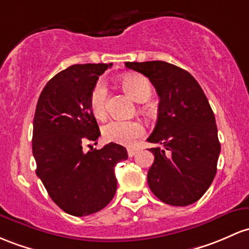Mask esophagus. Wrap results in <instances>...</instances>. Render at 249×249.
Wrapping results in <instances>:
<instances>
[{"label": "esophagus", "instance_id": "34e87169", "mask_svg": "<svg viewBox=\"0 0 249 249\" xmlns=\"http://www.w3.org/2000/svg\"><path fill=\"white\" fill-rule=\"evenodd\" d=\"M138 150L139 149H137V147H129V149H127V155H129V157H133V156L137 154Z\"/></svg>", "mask_w": 249, "mask_h": 249}]
</instances>
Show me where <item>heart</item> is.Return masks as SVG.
Instances as JSON below:
<instances>
[{
	"label": "heart",
	"instance_id": "heart-1",
	"mask_svg": "<svg viewBox=\"0 0 249 249\" xmlns=\"http://www.w3.org/2000/svg\"><path fill=\"white\" fill-rule=\"evenodd\" d=\"M123 89L136 102H145L151 95V84L145 76L129 73L122 79ZM107 87L103 80L97 81L89 97V108L97 119L106 116ZM103 137L110 143L131 145L136 139L144 135V126L138 120H111L103 126Z\"/></svg>",
	"mask_w": 249,
	"mask_h": 249
}]
</instances>
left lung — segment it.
<instances>
[{
	"label": "left lung",
	"mask_w": 249,
	"mask_h": 249,
	"mask_svg": "<svg viewBox=\"0 0 249 249\" xmlns=\"http://www.w3.org/2000/svg\"><path fill=\"white\" fill-rule=\"evenodd\" d=\"M149 78L158 97V118L147 142L155 160L147 183L170 206L193 204L212 184L221 151L215 116L203 89L189 72L165 61L125 62Z\"/></svg>",
	"instance_id": "obj_1"
}]
</instances>
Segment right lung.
<instances>
[{"mask_svg":"<svg viewBox=\"0 0 249 249\" xmlns=\"http://www.w3.org/2000/svg\"><path fill=\"white\" fill-rule=\"evenodd\" d=\"M112 64L73 65L43 87L33 122L36 175L56 206L73 216L105 208L117 190L114 166L127 160L124 146L110 143L84 152L100 131L89 108L92 87Z\"/></svg>","mask_w":249,"mask_h":249,"instance_id":"obj_1","label":"right lung"}]
</instances>
